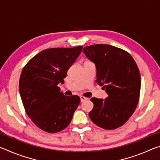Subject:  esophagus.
Here are the masks:
<instances>
[{"label": "esophagus", "instance_id": "obj_1", "mask_svg": "<svg viewBox=\"0 0 160 160\" xmlns=\"http://www.w3.org/2000/svg\"><path fill=\"white\" fill-rule=\"evenodd\" d=\"M80 102H83L84 101H85V100L87 99L86 97H85L84 96H80Z\"/></svg>", "mask_w": 160, "mask_h": 160}]
</instances>
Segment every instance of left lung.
Instances as JSON below:
<instances>
[{
  "mask_svg": "<svg viewBox=\"0 0 160 160\" xmlns=\"http://www.w3.org/2000/svg\"><path fill=\"white\" fill-rule=\"evenodd\" d=\"M83 52L95 64L97 82L105 88V99L91 98L94 107L89 113L100 128L116 129L123 126L139 101L140 74L133 58L127 51L108 44L86 47Z\"/></svg>",
  "mask_w": 160,
  "mask_h": 160,
  "instance_id": "8db88e82",
  "label": "left lung"
}]
</instances>
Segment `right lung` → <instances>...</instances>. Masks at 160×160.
<instances>
[{
    "label": "right lung",
    "mask_w": 160,
    "mask_h": 160,
    "mask_svg": "<svg viewBox=\"0 0 160 160\" xmlns=\"http://www.w3.org/2000/svg\"><path fill=\"white\" fill-rule=\"evenodd\" d=\"M82 47L52 48L41 51L23 68L19 90L25 112L35 125L50 133L69 125L80 104L77 95L65 96L59 83L79 56Z\"/></svg>",
    "instance_id": "add662e5"
}]
</instances>
